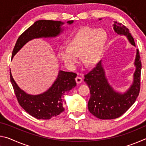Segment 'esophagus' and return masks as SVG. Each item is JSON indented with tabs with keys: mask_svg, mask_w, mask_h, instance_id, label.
Returning <instances> with one entry per match:
<instances>
[{
	"mask_svg": "<svg viewBox=\"0 0 146 146\" xmlns=\"http://www.w3.org/2000/svg\"><path fill=\"white\" fill-rule=\"evenodd\" d=\"M75 80H76V83H77V84H80L81 82H82L83 79H82V77H80V76H76V77Z\"/></svg>",
	"mask_w": 146,
	"mask_h": 146,
	"instance_id": "esophagus-1",
	"label": "esophagus"
}]
</instances>
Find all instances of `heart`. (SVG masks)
Instances as JSON below:
<instances>
[{
	"mask_svg": "<svg viewBox=\"0 0 146 146\" xmlns=\"http://www.w3.org/2000/svg\"><path fill=\"white\" fill-rule=\"evenodd\" d=\"M108 35L103 29L83 28L73 35L67 46H62L58 56L67 67L73 68L77 64L79 55L86 66L99 62L102 57Z\"/></svg>",
	"mask_w": 146,
	"mask_h": 146,
	"instance_id": "b5f03b06",
	"label": "heart"
}]
</instances>
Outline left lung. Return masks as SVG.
<instances>
[{"label": "left lung", "instance_id": "8db88e82", "mask_svg": "<svg viewBox=\"0 0 146 146\" xmlns=\"http://www.w3.org/2000/svg\"><path fill=\"white\" fill-rule=\"evenodd\" d=\"M102 19L98 20L100 21ZM113 30L118 35L124 36L133 46L135 43L129 29L122 24L115 21L113 24ZM135 71L133 82L124 92H120L109 82L102 61L84 76V82L90 88V98L88 101V110L91 114L102 120L115 119L122 115L135 103L139 94L142 64L139 51L136 50L134 62Z\"/></svg>", "mask_w": 146, "mask_h": 146}]
</instances>
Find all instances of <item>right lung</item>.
<instances>
[{
	"label": "right lung",
	"mask_w": 146,
	"mask_h": 146,
	"mask_svg": "<svg viewBox=\"0 0 146 146\" xmlns=\"http://www.w3.org/2000/svg\"><path fill=\"white\" fill-rule=\"evenodd\" d=\"M74 21L67 23L71 25ZM65 23L62 21L39 20L28 28L17 39L12 52V58L23 47L35 38H55L63 33ZM76 74L59 70L57 77L46 91L38 95H31L21 90L13 78L10 70V80L19 104L32 117L49 120L64 111V95L76 86Z\"/></svg>",
	"instance_id": "1"
}]
</instances>
